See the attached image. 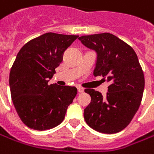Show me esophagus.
I'll return each mask as SVG.
<instances>
[{
    "label": "esophagus",
    "instance_id": "1",
    "mask_svg": "<svg viewBox=\"0 0 154 154\" xmlns=\"http://www.w3.org/2000/svg\"><path fill=\"white\" fill-rule=\"evenodd\" d=\"M77 91H78L79 93H82V92L84 91V89L81 87H77Z\"/></svg>",
    "mask_w": 154,
    "mask_h": 154
}]
</instances>
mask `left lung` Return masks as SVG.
Here are the masks:
<instances>
[{"label": "left lung", "instance_id": "left-lung-1", "mask_svg": "<svg viewBox=\"0 0 154 154\" xmlns=\"http://www.w3.org/2000/svg\"><path fill=\"white\" fill-rule=\"evenodd\" d=\"M78 39L97 54L94 76L109 82L105 97L94 89H85L91 101L84 109V119L100 133H118L129 125L141 102L145 79L137 55L130 45L110 33Z\"/></svg>", "mask_w": 154, "mask_h": 154}]
</instances>
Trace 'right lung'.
I'll return each instance as SVG.
<instances>
[{
    "label": "right lung",
    "instance_id": "right-lung-1",
    "mask_svg": "<svg viewBox=\"0 0 154 154\" xmlns=\"http://www.w3.org/2000/svg\"><path fill=\"white\" fill-rule=\"evenodd\" d=\"M77 37L48 32L28 42L18 53L9 75L10 91L17 113L30 129L46 130L61 124L77 95L75 87L48 82Z\"/></svg>",
    "mask_w": 154,
    "mask_h": 154
}]
</instances>
